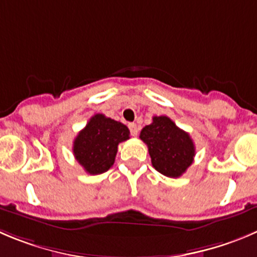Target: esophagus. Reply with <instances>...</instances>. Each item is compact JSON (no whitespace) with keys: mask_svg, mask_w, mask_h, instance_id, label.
<instances>
[{"mask_svg":"<svg viewBox=\"0 0 257 257\" xmlns=\"http://www.w3.org/2000/svg\"><path fill=\"white\" fill-rule=\"evenodd\" d=\"M128 128H130V133L133 136H138L139 128L136 126V123H128Z\"/></svg>","mask_w":257,"mask_h":257,"instance_id":"34e87169","label":"esophagus"}]
</instances>
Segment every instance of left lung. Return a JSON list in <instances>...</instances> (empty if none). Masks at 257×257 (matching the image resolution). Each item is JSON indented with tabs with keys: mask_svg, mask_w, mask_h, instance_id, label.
<instances>
[{
	"mask_svg": "<svg viewBox=\"0 0 257 257\" xmlns=\"http://www.w3.org/2000/svg\"><path fill=\"white\" fill-rule=\"evenodd\" d=\"M148 145L153 167L165 177L179 178L192 165L195 155L194 143L169 117L155 116L140 133Z\"/></svg>",
	"mask_w": 257,
	"mask_h": 257,
	"instance_id": "obj_1",
	"label": "left lung"
}]
</instances>
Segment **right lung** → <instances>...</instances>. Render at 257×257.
Listing matches in <instances>:
<instances>
[{"label": "right lung", "instance_id": "right-lung-1", "mask_svg": "<svg viewBox=\"0 0 257 257\" xmlns=\"http://www.w3.org/2000/svg\"><path fill=\"white\" fill-rule=\"evenodd\" d=\"M128 139L126 124L97 113L74 139L73 154L88 174H102L113 165L118 144Z\"/></svg>", "mask_w": 257, "mask_h": 257}]
</instances>
